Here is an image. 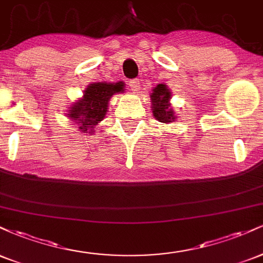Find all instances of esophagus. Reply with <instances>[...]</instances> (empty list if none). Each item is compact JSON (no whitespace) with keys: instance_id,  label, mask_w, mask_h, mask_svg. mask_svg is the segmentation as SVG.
<instances>
[{"instance_id":"esophagus-1","label":"esophagus","mask_w":263,"mask_h":263,"mask_svg":"<svg viewBox=\"0 0 263 263\" xmlns=\"http://www.w3.org/2000/svg\"><path fill=\"white\" fill-rule=\"evenodd\" d=\"M140 79H134V80H129L128 81V85L131 87V91L137 92L140 90Z\"/></svg>"}]
</instances>
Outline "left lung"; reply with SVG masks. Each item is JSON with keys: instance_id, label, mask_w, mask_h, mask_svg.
Masks as SVG:
<instances>
[{"instance_id": "8db88e82", "label": "left lung", "mask_w": 263, "mask_h": 263, "mask_svg": "<svg viewBox=\"0 0 263 263\" xmlns=\"http://www.w3.org/2000/svg\"><path fill=\"white\" fill-rule=\"evenodd\" d=\"M149 98L151 107H152L151 110L157 121L168 125L177 120L176 111L171 106L172 92L165 84H158L156 87H153Z\"/></svg>"}]
</instances>
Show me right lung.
I'll return each mask as SVG.
<instances>
[{
    "mask_svg": "<svg viewBox=\"0 0 263 263\" xmlns=\"http://www.w3.org/2000/svg\"><path fill=\"white\" fill-rule=\"evenodd\" d=\"M125 91V83H100L89 84L83 92V98L69 107L66 116L75 122L78 129L84 135H93L95 127L102 121L108 111V102L115 93Z\"/></svg>",
    "mask_w": 263,
    "mask_h": 263,
    "instance_id": "add662e5",
    "label": "right lung"
}]
</instances>
